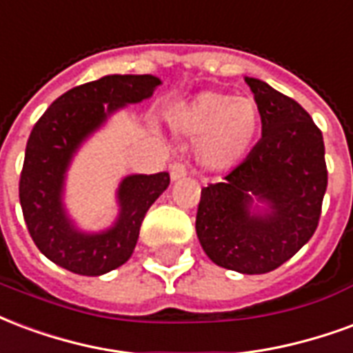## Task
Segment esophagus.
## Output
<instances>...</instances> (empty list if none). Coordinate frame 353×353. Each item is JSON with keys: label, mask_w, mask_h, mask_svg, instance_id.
Returning a JSON list of instances; mask_svg holds the SVG:
<instances>
[{"label": "esophagus", "mask_w": 353, "mask_h": 353, "mask_svg": "<svg viewBox=\"0 0 353 353\" xmlns=\"http://www.w3.org/2000/svg\"><path fill=\"white\" fill-rule=\"evenodd\" d=\"M169 174H171V180L176 182V180L186 176V167L182 165V163H171V167H169Z\"/></svg>", "instance_id": "obj_1"}]
</instances>
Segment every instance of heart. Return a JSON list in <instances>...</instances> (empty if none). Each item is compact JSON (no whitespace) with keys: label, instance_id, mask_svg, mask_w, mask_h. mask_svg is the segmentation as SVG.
<instances>
[{"label":"heart","instance_id":"heart-1","mask_svg":"<svg viewBox=\"0 0 353 353\" xmlns=\"http://www.w3.org/2000/svg\"><path fill=\"white\" fill-rule=\"evenodd\" d=\"M167 118L174 130L197 141V158L212 171L235 165L248 152L259 128V107L252 97L201 92L173 105Z\"/></svg>","mask_w":353,"mask_h":353}]
</instances>
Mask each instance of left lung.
Returning a JSON list of instances; mask_svg holds the SVG:
<instances>
[{"instance_id": "left-lung-1", "label": "left lung", "mask_w": 353, "mask_h": 353, "mask_svg": "<svg viewBox=\"0 0 353 353\" xmlns=\"http://www.w3.org/2000/svg\"><path fill=\"white\" fill-rule=\"evenodd\" d=\"M261 139L223 182L201 190L195 231L216 265L263 274L293 258L318 228L327 188L321 131L299 103L244 77Z\"/></svg>"}]
</instances>
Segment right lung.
<instances>
[{"mask_svg":"<svg viewBox=\"0 0 353 353\" xmlns=\"http://www.w3.org/2000/svg\"><path fill=\"white\" fill-rule=\"evenodd\" d=\"M159 84L154 74H107L60 95L33 125L18 192L33 243L52 263L99 276L131 258L146 210L167 190L169 173L123 176L117 190V220L95 233L79 230L69 218L65 179L82 143L117 110L152 97Z\"/></svg>","mask_w":353,"mask_h":353,"instance_id":"1","label":"right lung"}]
</instances>
